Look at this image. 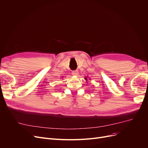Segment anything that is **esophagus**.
<instances>
[{"label": "esophagus", "mask_w": 148, "mask_h": 148, "mask_svg": "<svg viewBox=\"0 0 148 148\" xmlns=\"http://www.w3.org/2000/svg\"><path fill=\"white\" fill-rule=\"evenodd\" d=\"M72 74H73V75H75V76L78 75H79V71H77V70H75V71H73L72 72Z\"/></svg>", "instance_id": "34e87169"}]
</instances>
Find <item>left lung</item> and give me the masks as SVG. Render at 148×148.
<instances>
[{"mask_svg": "<svg viewBox=\"0 0 148 148\" xmlns=\"http://www.w3.org/2000/svg\"><path fill=\"white\" fill-rule=\"evenodd\" d=\"M85 80H86V81H87V80H88V79H87V78H85Z\"/></svg>", "mask_w": 148, "mask_h": 148, "instance_id": "left-lung-1", "label": "left lung"}]
</instances>
